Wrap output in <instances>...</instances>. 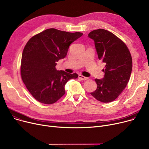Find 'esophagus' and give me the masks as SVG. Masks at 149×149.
I'll list each match as a JSON object with an SVG mask.
<instances>
[{
	"instance_id": "esophagus-1",
	"label": "esophagus",
	"mask_w": 149,
	"mask_h": 149,
	"mask_svg": "<svg viewBox=\"0 0 149 149\" xmlns=\"http://www.w3.org/2000/svg\"><path fill=\"white\" fill-rule=\"evenodd\" d=\"M79 79L80 80H81L84 81V80H88V77H84V76H83L82 75H79Z\"/></svg>"
}]
</instances>
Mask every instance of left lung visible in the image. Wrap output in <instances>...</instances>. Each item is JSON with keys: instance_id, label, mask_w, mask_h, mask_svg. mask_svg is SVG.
<instances>
[{"instance_id": "8db88e82", "label": "left lung", "mask_w": 149, "mask_h": 149, "mask_svg": "<svg viewBox=\"0 0 149 149\" xmlns=\"http://www.w3.org/2000/svg\"><path fill=\"white\" fill-rule=\"evenodd\" d=\"M88 37L94 41L98 58L106 64L104 77L95 79L97 88L91 94L101 102H111L121 94L129 81L131 54L121 39L106 29L93 30Z\"/></svg>"}]
</instances>
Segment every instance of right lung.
<instances>
[{"instance_id": "right-lung-1", "label": "right lung", "mask_w": 149, "mask_h": 149, "mask_svg": "<svg viewBox=\"0 0 149 149\" xmlns=\"http://www.w3.org/2000/svg\"><path fill=\"white\" fill-rule=\"evenodd\" d=\"M54 28L46 29L31 37L23 49L20 72L23 82L33 97L46 104L56 103L65 93L68 81L77 79L56 68V63L67 55L70 45L82 36Z\"/></svg>"}]
</instances>
